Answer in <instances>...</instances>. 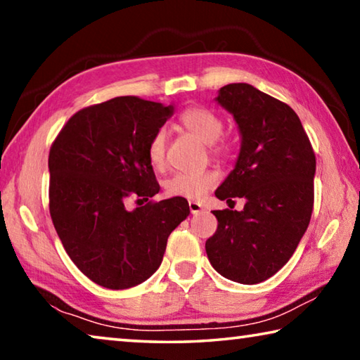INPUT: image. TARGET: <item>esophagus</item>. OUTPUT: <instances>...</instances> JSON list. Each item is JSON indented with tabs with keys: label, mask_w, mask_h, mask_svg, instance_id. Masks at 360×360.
Here are the masks:
<instances>
[{
	"label": "esophagus",
	"mask_w": 360,
	"mask_h": 360,
	"mask_svg": "<svg viewBox=\"0 0 360 360\" xmlns=\"http://www.w3.org/2000/svg\"><path fill=\"white\" fill-rule=\"evenodd\" d=\"M188 210H191L192 214H198V212L203 211V206L198 202H188Z\"/></svg>",
	"instance_id": "34e87169"
}]
</instances>
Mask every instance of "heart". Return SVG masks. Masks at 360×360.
<instances>
[{"label": "heart", "instance_id": "b5f03b06", "mask_svg": "<svg viewBox=\"0 0 360 360\" xmlns=\"http://www.w3.org/2000/svg\"><path fill=\"white\" fill-rule=\"evenodd\" d=\"M181 125L195 136L208 144L211 155L216 160L227 162L233 154V143L221 136L224 122L212 109L205 106H191L179 115ZM167 130L158 129L148 143V158L150 165L162 169L167 162ZM219 176L211 169L197 173H176L165 182V191L169 197L197 200L217 184Z\"/></svg>", "mask_w": 360, "mask_h": 360}]
</instances>
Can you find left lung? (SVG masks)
<instances>
[{"mask_svg":"<svg viewBox=\"0 0 360 360\" xmlns=\"http://www.w3.org/2000/svg\"><path fill=\"white\" fill-rule=\"evenodd\" d=\"M217 103L233 114L241 150L219 200L246 198L243 211H212L217 230L206 240L212 268L257 284L288 264L308 229L314 205L316 155L294 109L249 84H229Z\"/></svg>","mask_w":360,"mask_h":360,"instance_id":"left-lung-1","label":"left lung"}]
</instances>
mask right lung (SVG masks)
<instances>
[{
	"label": "right lung",
	"instance_id": "right-lung-1",
	"mask_svg": "<svg viewBox=\"0 0 360 360\" xmlns=\"http://www.w3.org/2000/svg\"><path fill=\"white\" fill-rule=\"evenodd\" d=\"M172 114L173 106L115 96L71 115L51 146L53 227L75 265L106 289H129L154 275L169 233L191 212L186 198L150 200L160 186L148 143ZM130 196L148 203L129 212Z\"/></svg>",
	"mask_w": 360,
	"mask_h": 360
}]
</instances>
